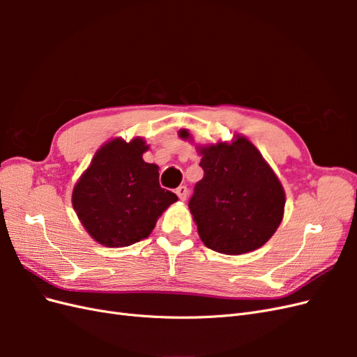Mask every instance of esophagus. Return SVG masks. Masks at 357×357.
<instances>
[{
    "label": "esophagus",
    "instance_id": "esophagus-1",
    "mask_svg": "<svg viewBox=\"0 0 357 357\" xmlns=\"http://www.w3.org/2000/svg\"><path fill=\"white\" fill-rule=\"evenodd\" d=\"M176 193H177V197L180 198V201H186L189 190H188L186 186H178V188L176 189Z\"/></svg>",
    "mask_w": 357,
    "mask_h": 357
}]
</instances>
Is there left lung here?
<instances>
[{
	"label": "left lung",
	"instance_id": "1",
	"mask_svg": "<svg viewBox=\"0 0 357 357\" xmlns=\"http://www.w3.org/2000/svg\"><path fill=\"white\" fill-rule=\"evenodd\" d=\"M189 138L186 129L178 132ZM204 177L189 208L202 243L223 255L262 247L283 220L284 189L261 152L245 137L231 144L198 147Z\"/></svg>",
	"mask_w": 357,
	"mask_h": 357
}]
</instances>
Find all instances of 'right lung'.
<instances>
[{"label": "right lung", "mask_w": 357, "mask_h": 357, "mask_svg": "<svg viewBox=\"0 0 357 357\" xmlns=\"http://www.w3.org/2000/svg\"><path fill=\"white\" fill-rule=\"evenodd\" d=\"M143 138H114L95 153L73 190V207L84 229L105 247L147 238L159 215L178 198L159 185V168L147 164Z\"/></svg>", "instance_id": "obj_1"}]
</instances>
